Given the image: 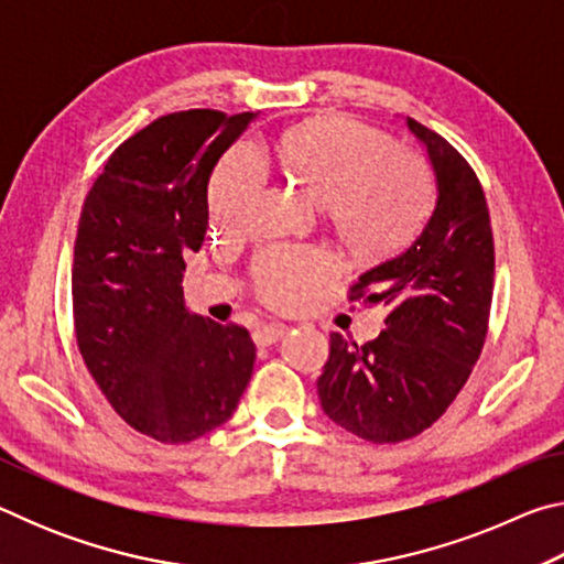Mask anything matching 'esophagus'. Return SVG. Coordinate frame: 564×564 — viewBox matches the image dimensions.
<instances>
[{"label": "esophagus", "mask_w": 564, "mask_h": 564, "mask_svg": "<svg viewBox=\"0 0 564 564\" xmlns=\"http://www.w3.org/2000/svg\"><path fill=\"white\" fill-rule=\"evenodd\" d=\"M285 333H289V326H285V323H263V326L253 330V340L259 343V346H271V343L283 338Z\"/></svg>", "instance_id": "1"}]
</instances>
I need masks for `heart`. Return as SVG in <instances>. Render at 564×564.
<instances>
[{"instance_id":"heart-1","label":"heart","mask_w":564,"mask_h":564,"mask_svg":"<svg viewBox=\"0 0 564 564\" xmlns=\"http://www.w3.org/2000/svg\"><path fill=\"white\" fill-rule=\"evenodd\" d=\"M275 166L313 204L328 208L338 234L360 256L398 251L431 212V176L410 156H393L378 133L346 119L303 123L281 133L265 149ZM265 184V171L251 147H234L221 159L212 184V216L218 228H241ZM336 273V259L323 248H275L259 261L265 301L299 308Z\"/></svg>"}]
</instances>
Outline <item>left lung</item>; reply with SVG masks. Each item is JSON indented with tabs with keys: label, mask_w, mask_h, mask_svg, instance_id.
<instances>
[{
	"label": "left lung",
	"mask_w": 564,
	"mask_h": 564,
	"mask_svg": "<svg viewBox=\"0 0 564 564\" xmlns=\"http://www.w3.org/2000/svg\"><path fill=\"white\" fill-rule=\"evenodd\" d=\"M405 127L433 171L431 218L405 251L358 275V299L390 308L386 328L366 346L330 333L318 378L323 413L370 443L408 441L445 413L480 358L492 301L480 181L443 137L410 117Z\"/></svg>",
	"instance_id": "obj_1"
}]
</instances>
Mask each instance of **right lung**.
<instances>
[{"label":"right lung","instance_id":"add662e5","mask_svg":"<svg viewBox=\"0 0 564 564\" xmlns=\"http://www.w3.org/2000/svg\"><path fill=\"white\" fill-rule=\"evenodd\" d=\"M259 113H169L113 151L74 243L76 343L111 408L159 443L224 425L253 373L248 330L188 311L186 256L208 228V181Z\"/></svg>","mask_w":564,"mask_h":564}]
</instances>
